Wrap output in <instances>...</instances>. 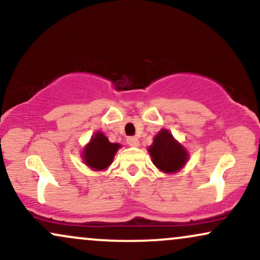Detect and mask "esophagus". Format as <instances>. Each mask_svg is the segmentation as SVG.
<instances>
[{
  "label": "esophagus",
  "instance_id": "esophagus-1",
  "mask_svg": "<svg viewBox=\"0 0 260 260\" xmlns=\"http://www.w3.org/2000/svg\"><path fill=\"white\" fill-rule=\"evenodd\" d=\"M127 144L129 146H138L139 145V140H138V138H136V137H128Z\"/></svg>",
  "mask_w": 260,
  "mask_h": 260
}]
</instances>
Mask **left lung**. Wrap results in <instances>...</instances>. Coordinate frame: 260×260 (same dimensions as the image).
Wrapping results in <instances>:
<instances>
[{
    "label": "left lung",
    "instance_id": "8db88e82",
    "mask_svg": "<svg viewBox=\"0 0 260 260\" xmlns=\"http://www.w3.org/2000/svg\"><path fill=\"white\" fill-rule=\"evenodd\" d=\"M149 152L156 167L166 173L179 171L187 160L185 149L178 144L173 136L166 129H161L155 137Z\"/></svg>",
    "mask_w": 260,
    "mask_h": 260
}]
</instances>
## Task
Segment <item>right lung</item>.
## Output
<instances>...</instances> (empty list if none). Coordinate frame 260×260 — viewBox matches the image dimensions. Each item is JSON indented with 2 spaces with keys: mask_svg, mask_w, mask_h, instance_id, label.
Listing matches in <instances>:
<instances>
[{
  "mask_svg": "<svg viewBox=\"0 0 260 260\" xmlns=\"http://www.w3.org/2000/svg\"><path fill=\"white\" fill-rule=\"evenodd\" d=\"M120 144L110 143L103 133H95L83 151V160L93 170H105L112 162Z\"/></svg>",
  "mask_w": 260,
  "mask_h": 260,
  "instance_id": "obj_1",
  "label": "right lung"
}]
</instances>
